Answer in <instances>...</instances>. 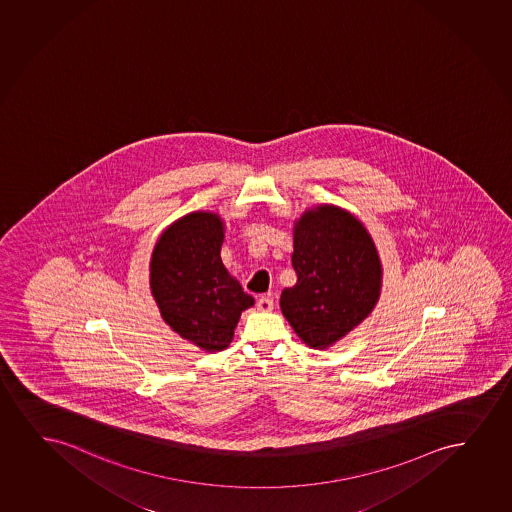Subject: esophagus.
Returning a JSON list of instances; mask_svg holds the SVG:
<instances>
[{"mask_svg":"<svg viewBox=\"0 0 512 512\" xmlns=\"http://www.w3.org/2000/svg\"><path fill=\"white\" fill-rule=\"evenodd\" d=\"M273 307V300L267 299V297H260V299L257 300V309H259L260 312L273 311Z\"/></svg>","mask_w":512,"mask_h":512,"instance_id":"34e87169","label":"esophagus"}]
</instances>
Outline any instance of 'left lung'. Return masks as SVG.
I'll list each match as a JSON object with an SVG mask.
<instances>
[{
    "mask_svg": "<svg viewBox=\"0 0 512 512\" xmlns=\"http://www.w3.org/2000/svg\"><path fill=\"white\" fill-rule=\"evenodd\" d=\"M292 264L297 283L281 292L279 307L307 347L326 351L379 302V250L365 224L342 206H312L293 220Z\"/></svg>",
    "mask_w": 512,
    "mask_h": 512,
    "instance_id": "8db88e82",
    "label": "left lung"
}]
</instances>
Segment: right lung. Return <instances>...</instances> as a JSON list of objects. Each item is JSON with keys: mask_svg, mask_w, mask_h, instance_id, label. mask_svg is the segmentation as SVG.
<instances>
[{"mask_svg": "<svg viewBox=\"0 0 512 512\" xmlns=\"http://www.w3.org/2000/svg\"><path fill=\"white\" fill-rule=\"evenodd\" d=\"M226 224L198 210L161 233L149 262V288L161 318L201 351H224L241 312L255 304L220 259Z\"/></svg>", "mask_w": 512, "mask_h": 512, "instance_id": "right-lung-1", "label": "right lung"}]
</instances>
